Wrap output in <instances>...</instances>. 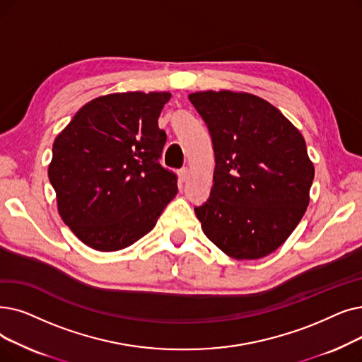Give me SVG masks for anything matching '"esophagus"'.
Here are the masks:
<instances>
[{
	"label": "esophagus",
	"mask_w": 362,
	"mask_h": 362,
	"mask_svg": "<svg viewBox=\"0 0 362 362\" xmlns=\"http://www.w3.org/2000/svg\"><path fill=\"white\" fill-rule=\"evenodd\" d=\"M179 179H180L182 182H186L187 179H189V168H187V167L180 168V170H179Z\"/></svg>",
	"instance_id": "obj_1"
}]
</instances>
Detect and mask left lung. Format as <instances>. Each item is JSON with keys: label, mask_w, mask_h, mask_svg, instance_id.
I'll return each mask as SVG.
<instances>
[{"label": "left lung", "mask_w": 362, "mask_h": 362, "mask_svg": "<svg viewBox=\"0 0 362 362\" xmlns=\"http://www.w3.org/2000/svg\"><path fill=\"white\" fill-rule=\"evenodd\" d=\"M189 100L211 136L213 187L195 214L228 256L271 255L300 222L315 170L306 142L278 109L255 94L198 91Z\"/></svg>", "instance_id": "left-lung-1"}]
</instances>
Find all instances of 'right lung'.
Wrapping results in <instances>:
<instances>
[{
  "label": "right lung",
  "instance_id": "1",
  "mask_svg": "<svg viewBox=\"0 0 362 362\" xmlns=\"http://www.w3.org/2000/svg\"><path fill=\"white\" fill-rule=\"evenodd\" d=\"M171 94L114 93L78 111L53 144L49 179L62 220L86 245L117 251L155 226L177 194L160 164L167 134L158 117Z\"/></svg>",
  "mask_w": 362,
  "mask_h": 362
}]
</instances>
